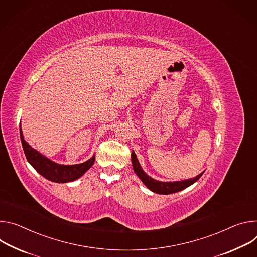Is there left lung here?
I'll list each match as a JSON object with an SVG mask.
<instances>
[{
	"label": "left lung",
	"instance_id": "1",
	"mask_svg": "<svg viewBox=\"0 0 257 257\" xmlns=\"http://www.w3.org/2000/svg\"><path fill=\"white\" fill-rule=\"evenodd\" d=\"M132 163H133V167H134L135 173L141 179V181L147 186V188L149 190H151L152 192H154V193L162 194V195L177 193L179 191H182V190L188 188L189 186H191L192 184H194L195 182H197L199 179H200L201 176L204 173L203 172L202 174H200V175L193 178V179H190V180H185V181H182V182H173V183L172 182H166L165 183V182H159V181L153 180L152 178L147 176L144 173V170L142 169V167L140 166V163H139L138 158H137L134 151L132 152Z\"/></svg>",
	"mask_w": 257,
	"mask_h": 257
}]
</instances>
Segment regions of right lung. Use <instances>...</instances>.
<instances>
[{
  "label": "right lung",
  "instance_id": "add662e5",
  "mask_svg": "<svg viewBox=\"0 0 257 257\" xmlns=\"http://www.w3.org/2000/svg\"><path fill=\"white\" fill-rule=\"evenodd\" d=\"M20 139L23 147L24 154L26 156L27 161L30 162L37 172L42 175L45 179L55 182V183H68L75 181L80 178L95 162V155L80 164L75 165H62L55 163L52 160L48 159L37 150L32 148L28 145L25 140L23 139L21 126H20Z\"/></svg>",
  "mask_w": 257,
  "mask_h": 257
}]
</instances>
